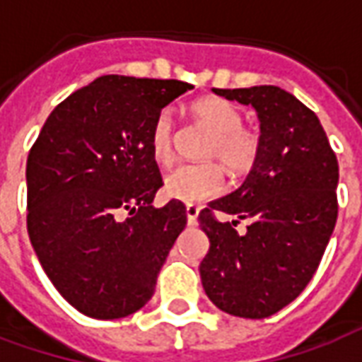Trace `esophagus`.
<instances>
[{
	"instance_id": "obj_1",
	"label": "esophagus",
	"mask_w": 362,
	"mask_h": 362,
	"mask_svg": "<svg viewBox=\"0 0 362 362\" xmlns=\"http://www.w3.org/2000/svg\"><path fill=\"white\" fill-rule=\"evenodd\" d=\"M197 215H199V207L197 205H186V217H188V225H196Z\"/></svg>"
}]
</instances>
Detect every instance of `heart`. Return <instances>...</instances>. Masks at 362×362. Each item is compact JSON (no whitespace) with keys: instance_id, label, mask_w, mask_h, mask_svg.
<instances>
[{"instance_id":"heart-1","label":"heart","mask_w":362,"mask_h":362,"mask_svg":"<svg viewBox=\"0 0 362 362\" xmlns=\"http://www.w3.org/2000/svg\"><path fill=\"white\" fill-rule=\"evenodd\" d=\"M197 122L213 134L205 155L219 158L230 174L250 170L259 153V137L250 127L243 126V114L223 98H202L192 106ZM174 124L168 110H160L153 119L149 132L151 157L158 165H168L174 157ZM225 184L223 168L217 163L180 165L166 174L165 194L184 204H197L217 196Z\"/></svg>"}]
</instances>
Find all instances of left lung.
Masks as SVG:
<instances>
[{
    "label": "left lung",
    "instance_id": "8db88e82",
    "mask_svg": "<svg viewBox=\"0 0 362 362\" xmlns=\"http://www.w3.org/2000/svg\"><path fill=\"white\" fill-rule=\"evenodd\" d=\"M258 112L259 153L243 186L199 213L209 252L199 275L211 303L267 318L293 303L320 266L337 221L339 166L318 116L287 90L213 89ZM217 212L251 223L246 233Z\"/></svg>",
    "mask_w": 362,
    "mask_h": 362
}]
</instances>
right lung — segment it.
Returning a JSON list of instances; mask_svg holds the SVG:
<instances>
[{
	"label": "right lung",
	"mask_w": 362,
	"mask_h": 362,
	"mask_svg": "<svg viewBox=\"0 0 362 362\" xmlns=\"http://www.w3.org/2000/svg\"><path fill=\"white\" fill-rule=\"evenodd\" d=\"M194 89L176 79L103 75L59 103L27 158V228L40 266L74 308L134 314L186 227V205L153 207L163 186L153 119Z\"/></svg>",
	"instance_id": "1"
}]
</instances>
